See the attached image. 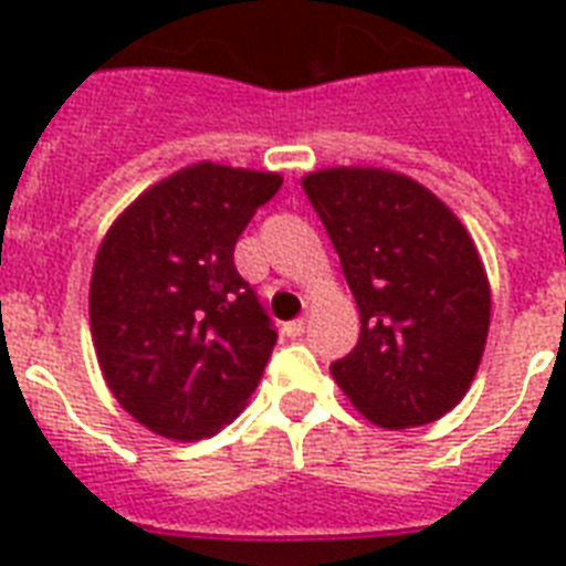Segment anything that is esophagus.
I'll use <instances>...</instances> for the list:
<instances>
[{
  "label": "esophagus",
  "mask_w": 566,
  "mask_h": 566,
  "mask_svg": "<svg viewBox=\"0 0 566 566\" xmlns=\"http://www.w3.org/2000/svg\"><path fill=\"white\" fill-rule=\"evenodd\" d=\"M305 326H308V323H305V319H291V323H284V335L287 337H302L305 335Z\"/></svg>",
  "instance_id": "esophagus-1"
}]
</instances>
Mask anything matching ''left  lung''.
<instances>
[{"mask_svg": "<svg viewBox=\"0 0 566 566\" xmlns=\"http://www.w3.org/2000/svg\"><path fill=\"white\" fill-rule=\"evenodd\" d=\"M335 243L361 335L332 376L381 429L440 420L473 385L491 328V282L470 231L420 181L381 167L302 179Z\"/></svg>", "mask_w": 566, "mask_h": 566, "instance_id": "obj_1", "label": "left lung"}]
</instances>
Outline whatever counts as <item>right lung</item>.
I'll list each match as a JSON object with an SVG mask.
<instances>
[{"label": "right lung", "mask_w": 566, "mask_h": 566, "mask_svg": "<svg viewBox=\"0 0 566 566\" xmlns=\"http://www.w3.org/2000/svg\"><path fill=\"white\" fill-rule=\"evenodd\" d=\"M282 188L279 172L199 161L137 196L102 238L91 335L105 385L167 440L211 438L264 376L275 328L234 243Z\"/></svg>", "instance_id": "add662e5"}]
</instances>
